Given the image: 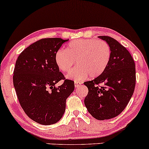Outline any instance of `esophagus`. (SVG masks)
Listing matches in <instances>:
<instances>
[{"mask_svg":"<svg viewBox=\"0 0 149 149\" xmlns=\"http://www.w3.org/2000/svg\"><path fill=\"white\" fill-rule=\"evenodd\" d=\"M81 84V83L79 82V81H74L75 88H78Z\"/></svg>","mask_w":149,"mask_h":149,"instance_id":"34e87169","label":"esophagus"}]
</instances>
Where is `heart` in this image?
<instances>
[{
  "instance_id": "obj_1",
  "label": "heart",
  "mask_w": 149,
  "mask_h": 149,
  "mask_svg": "<svg viewBox=\"0 0 149 149\" xmlns=\"http://www.w3.org/2000/svg\"><path fill=\"white\" fill-rule=\"evenodd\" d=\"M111 57V50L108 43L103 40L81 38L68 44L67 49L60 48L55 61L58 69L68 72L77 61L76 68L66 75L67 79L80 81L87 77L95 78L106 69Z\"/></svg>"
}]
</instances>
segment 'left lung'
<instances>
[{"label": "left lung", "instance_id": "left-lung-1", "mask_svg": "<svg viewBox=\"0 0 149 149\" xmlns=\"http://www.w3.org/2000/svg\"><path fill=\"white\" fill-rule=\"evenodd\" d=\"M98 38L109 45L111 60L101 75L84 83L88 89L84 104L93 118L104 120L118 116L128 104L134 91L136 70L126 48L110 36ZM101 84L103 86L100 87Z\"/></svg>", "mask_w": 149, "mask_h": 149}]
</instances>
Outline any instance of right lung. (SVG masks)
I'll return each instance as SVG.
<instances>
[{
	"label": "right lung",
	"instance_id": "1",
	"mask_svg": "<svg viewBox=\"0 0 149 149\" xmlns=\"http://www.w3.org/2000/svg\"><path fill=\"white\" fill-rule=\"evenodd\" d=\"M68 40L42 38L25 48L18 56L13 84L24 113L38 124L56 123L65 111L66 99L74 89V81L65 79L57 66L55 56Z\"/></svg>",
	"mask_w": 149,
	"mask_h": 149
}]
</instances>
